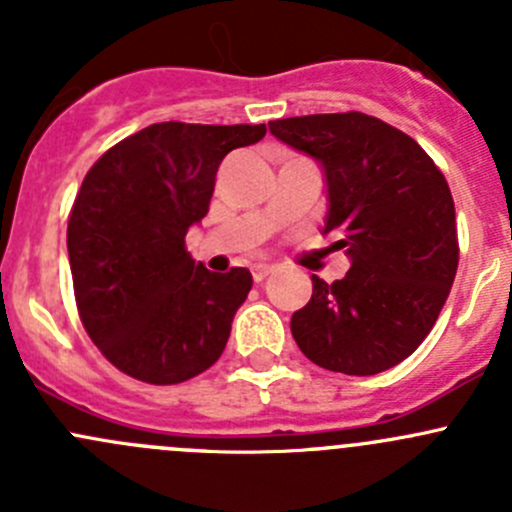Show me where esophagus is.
Returning a JSON list of instances; mask_svg holds the SVG:
<instances>
[{"instance_id":"1","label":"esophagus","mask_w":512,"mask_h":512,"mask_svg":"<svg viewBox=\"0 0 512 512\" xmlns=\"http://www.w3.org/2000/svg\"><path fill=\"white\" fill-rule=\"evenodd\" d=\"M272 270H275V267H272V265H265V262H260V265L252 267V277H255V282H262V280H265L267 275H270Z\"/></svg>"}]
</instances>
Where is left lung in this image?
<instances>
[{"instance_id":"obj_1","label":"left lung","mask_w":512,"mask_h":512,"mask_svg":"<svg viewBox=\"0 0 512 512\" xmlns=\"http://www.w3.org/2000/svg\"><path fill=\"white\" fill-rule=\"evenodd\" d=\"M270 133L322 165V232L352 262L332 285L312 275V299L289 322L294 342L329 371L391 369L428 337L456 277L446 178L414 138L359 111L282 118Z\"/></svg>"}]
</instances>
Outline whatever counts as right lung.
I'll list each match as a JSON object with an SVG mask.
<instances>
[{
  "instance_id": "right-lung-1",
  "label": "right lung",
  "mask_w": 512,
  "mask_h": 512,
  "mask_svg": "<svg viewBox=\"0 0 512 512\" xmlns=\"http://www.w3.org/2000/svg\"><path fill=\"white\" fill-rule=\"evenodd\" d=\"M265 133V123H153L86 173L66 230L76 307L123 374L180 384L223 354L252 275L210 272L185 250V235L208 215L223 158Z\"/></svg>"
}]
</instances>
